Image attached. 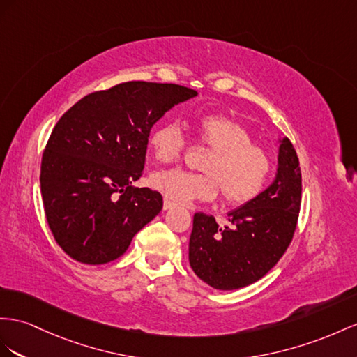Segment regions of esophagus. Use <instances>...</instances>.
Returning <instances> with one entry per match:
<instances>
[{
  "label": "esophagus",
  "instance_id": "34e87169",
  "mask_svg": "<svg viewBox=\"0 0 357 357\" xmlns=\"http://www.w3.org/2000/svg\"><path fill=\"white\" fill-rule=\"evenodd\" d=\"M173 206H175V204H173L172 200H169V199H164V205H162V208L166 209V211H167V209H172Z\"/></svg>",
  "mask_w": 357,
  "mask_h": 357
}]
</instances>
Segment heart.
<instances>
[{
	"mask_svg": "<svg viewBox=\"0 0 357 357\" xmlns=\"http://www.w3.org/2000/svg\"><path fill=\"white\" fill-rule=\"evenodd\" d=\"M195 132L200 143L213 149L202 162L204 173L161 170L152 176L155 188L176 202L211 200L222 190L223 199L231 205L248 204L261 193L270 176L271 161L240 122L225 114H205L195 121ZM185 146L178 122H162L149 135L151 152L160 162L179 160Z\"/></svg>",
	"mask_w": 357,
	"mask_h": 357,
	"instance_id": "1",
	"label": "heart"
}]
</instances>
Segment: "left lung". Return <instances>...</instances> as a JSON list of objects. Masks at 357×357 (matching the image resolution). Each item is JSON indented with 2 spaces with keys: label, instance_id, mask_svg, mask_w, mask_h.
<instances>
[{
  "label": "left lung",
  "instance_id": "1",
  "mask_svg": "<svg viewBox=\"0 0 357 357\" xmlns=\"http://www.w3.org/2000/svg\"><path fill=\"white\" fill-rule=\"evenodd\" d=\"M276 178L250 202L227 214L218 227L213 215L196 213L190 235V266L209 287H248L276 266L294 235L301 202V172L294 146L279 140Z\"/></svg>",
  "mask_w": 357,
  "mask_h": 357
}]
</instances>
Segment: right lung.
I'll return each mask as SVG.
<instances>
[{
	"label": "right lung",
	"instance_id": "add662e5",
	"mask_svg": "<svg viewBox=\"0 0 357 357\" xmlns=\"http://www.w3.org/2000/svg\"><path fill=\"white\" fill-rule=\"evenodd\" d=\"M197 95L178 84L128 81L79 99L60 117L45 148V215L72 259L99 266L126 252L162 208V196L134 188L151 128L172 107Z\"/></svg>",
	"mask_w": 357,
	"mask_h": 357
}]
</instances>
